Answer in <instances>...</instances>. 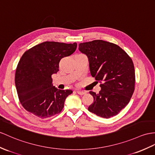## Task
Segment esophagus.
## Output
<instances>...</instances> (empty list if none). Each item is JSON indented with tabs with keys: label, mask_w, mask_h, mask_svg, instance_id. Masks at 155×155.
<instances>
[{
	"label": "esophagus",
	"mask_w": 155,
	"mask_h": 155,
	"mask_svg": "<svg viewBox=\"0 0 155 155\" xmlns=\"http://www.w3.org/2000/svg\"><path fill=\"white\" fill-rule=\"evenodd\" d=\"M77 93H78V94H79V95H84L86 94V93L85 91H77Z\"/></svg>",
	"instance_id": "34e87169"
}]
</instances>
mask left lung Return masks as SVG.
Masks as SVG:
<instances>
[{"mask_svg":"<svg viewBox=\"0 0 155 155\" xmlns=\"http://www.w3.org/2000/svg\"><path fill=\"white\" fill-rule=\"evenodd\" d=\"M79 51L87 56L91 75L101 84L99 93L89 91L94 101L89 111L104 118L117 115L129 103L135 89L131 58L117 45L103 40L80 43Z\"/></svg>","mask_w":155,"mask_h":155,"instance_id":"left-lung-1","label":"left lung"}]
</instances>
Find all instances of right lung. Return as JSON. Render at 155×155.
Segmentation results:
<instances>
[{
	"mask_svg": "<svg viewBox=\"0 0 155 155\" xmlns=\"http://www.w3.org/2000/svg\"><path fill=\"white\" fill-rule=\"evenodd\" d=\"M77 43L45 41L25 51L16 68L15 84L19 100L26 110L41 119L62 111L72 91L52 86V75L58 71L60 60L73 54Z\"/></svg>",
	"mask_w": 155,
	"mask_h": 155,
	"instance_id": "right-lung-1",
	"label": "right lung"
}]
</instances>
